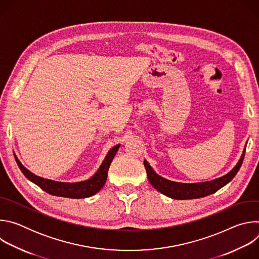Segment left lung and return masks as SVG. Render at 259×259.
I'll use <instances>...</instances> for the list:
<instances>
[{"mask_svg": "<svg viewBox=\"0 0 259 259\" xmlns=\"http://www.w3.org/2000/svg\"><path fill=\"white\" fill-rule=\"evenodd\" d=\"M246 152V146L243 151V154L237 163V165L231 170L228 174L221 176L219 178L205 181V182H198V183H182V182H175L168 180L160 175H158L154 169L144 160L143 164L146 170L147 178L151 182L152 186L161 194L175 199V200H189V199H198L209 196L219 189L225 187L227 183H229L238 173Z\"/></svg>", "mask_w": 259, "mask_h": 259, "instance_id": "obj_1", "label": "left lung"}]
</instances>
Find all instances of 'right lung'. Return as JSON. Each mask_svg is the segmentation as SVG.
<instances>
[{"mask_svg": "<svg viewBox=\"0 0 259 259\" xmlns=\"http://www.w3.org/2000/svg\"><path fill=\"white\" fill-rule=\"evenodd\" d=\"M120 144L115 145L113 149H110L107 153L106 157L104 158L102 164L100 165L99 169L96 173L87 180L80 181V182H60L54 181L51 179H46L40 176H36L35 174L31 173L27 170L18 160L16 155L14 154L15 161L23 173V175L33 182L36 186L40 187L44 192L57 196V197H64V198H71V199H84L91 197L98 193L104 186V183L107 178V171L109 168L110 163H112L114 157L116 156Z\"/></svg>", "mask_w": 259, "mask_h": 259, "instance_id": "add662e5", "label": "right lung"}]
</instances>
